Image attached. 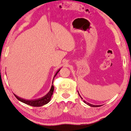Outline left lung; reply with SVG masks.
Returning <instances> with one entry per match:
<instances>
[{
    "label": "left lung",
    "mask_w": 131,
    "mask_h": 131,
    "mask_svg": "<svg viewBox=\"0 0 131 131\" xmlns=\"http://www.w3.org/2000/svg\"><path fill=\"white\" fill-rule=\"evenodd\" d=\"M78 95H80V97H81V99H82V100H83V99H82V97H81V96H80V93H78ZM83 102H84V103H85V104H87L88 105L90 106V107H100V105H93V104H90V103H88L87 102H86V101H85V100H83Z\"/></svg>",
    "instance_id": "obj_1"
}]
</instances>
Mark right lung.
<instances>
[{"instance_id": "obj_1", "label": "right lung", "mask_w": 131, "mask_h": 131, "mask_svg": "<svg viewBox=\"0 0 131 131\" xmlns=\"http://www.w3.org/2000/svg\"><path fill=\"white\" fill-rule=\"evenodd\" d=\"M60 69H59L55 73L54 77H53V80H54V77L56 76V75L58 74V73L60 71ZM53 80L52 83H53ZM53 92H54V86L53 85H51V87L50 90L48 92L46 95H45L44 97H41V98L34 99V100H27V99H24L23 98H20V97H18L16 95L14 94L15 97L18 99L19 101L22 102L24 103V104H27V105L32 106V107H41V106L45 105V104H47L48 102H49L51 99L52 95H53Z\"/></svg>"}]
</instances>
